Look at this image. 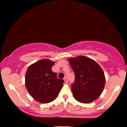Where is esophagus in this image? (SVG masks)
Masks as SVG:
<instances>
[{
    "instance_id": "obj_1",
    "label": "esophagus",
    "mask_w": 127,
    "mask_h": 127,
    "mask_svg": "<svg viewBox=\"0 0 127 127\" xmlns=\"http://www.w3.org/2000/svg\"><path fill=\"white\" fill-rule=\"evenodd\" d=\"M64 82H65V83H67L68 82V80L66 77H65V78H64Z\"/></svg>"
}]
</instances>
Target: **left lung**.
<instances>
[{
    "label": "left lung",
    "mask_w": 127,
    "mask_h": 127,
    "mask_svg": "<svg viewBox=\"0 0 127 127\" xmlns=\"http://www.w3.org/2000/svg\"><path fill=\"white\" fill-rule=\"evenodd\" d=\"M75 75L72 85L74 98L78 102L88 104L97 99L104 90L105 77L97 62L85 56L69 58Z\"/></svg>",
    "instance_id": "1"
}]
</instances>
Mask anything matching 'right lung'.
Wrapping results in <instances>:
<instances>
[{"mask_svg": "<svg viewBox=\"0 0 127 127\" xmlns=\"http://www.w3.org/2000/svg\"><path fill=\"white\" fill-rule=\"evenodd\" d=\"M54 63L49 59L40 60L30 65L26 73V89L34 99L42 104L54 100L64 82L51 70Z\"/></svg>", "mask_w": 127, "mask_h": 127, "instance_id": "obj_1", "label": "right lung"}]
</instances>
